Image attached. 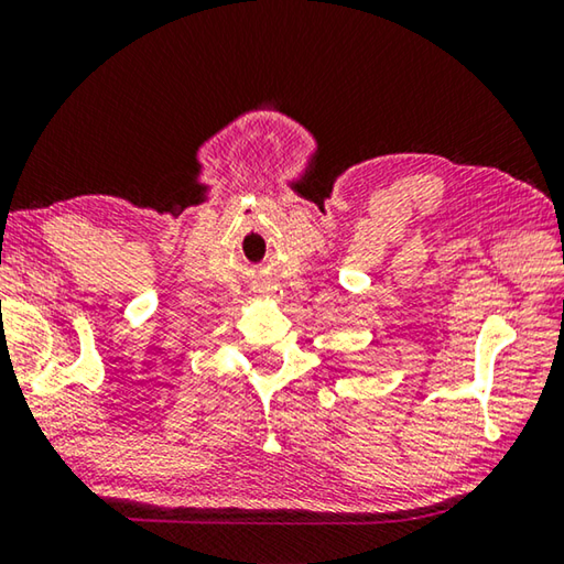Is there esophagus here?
<instances>
[{
	"label": "esophagus",
	"mask_w": 564,
	"mask_h": 564,
	"mask_svg": "<svg viewBox=\"0 0 564 564\" xmlns=\"http://www.w3.org/2000/svg\"><path fill=\"white\" fill-rule=\"evenodd\" d=\"M261 295H265V299H281L283 291H279V289H265V291H261Z\"/></svg>",
	"instance_id": "34e87169"
}]
</instances>
